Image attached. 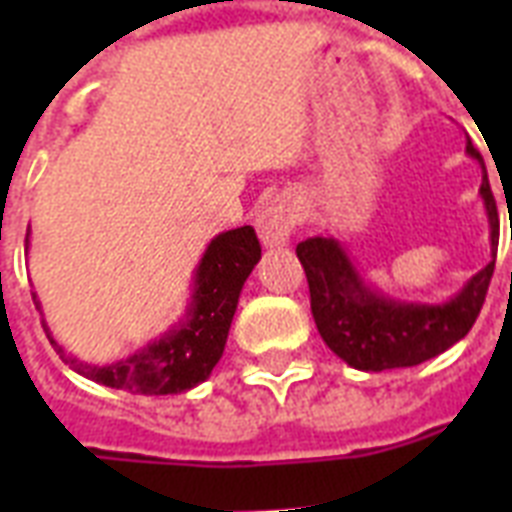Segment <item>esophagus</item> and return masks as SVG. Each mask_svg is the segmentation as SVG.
I'll return each mask as SVG.
<instances>
[{
  "label": "esophagus",
  "instance_id": "esophagus-1",
  "mask_svg": "<svg viewBox=\"0 0 512 512\" xmlns=\"http://www.w3.org/2000/svg\"><path fill=\"white\" fill-rule=\"evenodd\" d=\"M255 225L265 247H284L292 236V228H295V212L284 201H271L257 215Z\"/></svg>",
  "mask_w": 512,
  "mask_h": 512
}]
</instances>
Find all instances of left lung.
<instances>
[{"label":"left lung","mask_w":512,"mask_h":512,"mask_svg":"<svg viewBox=\"0 0 512 512\" xmlns=\"http://www.w3.org/2000/svg\"><path fill=\"white\" fill-rule=\"evenodd\" d=\"M465 151L484 170L481 199L492 228V263L481 268L452 300L438 305L390 300L358 276L340 241L313 236L297 244V257L308 276L311 311L319 335L353 369L385 372L398 366H417L452 348L476 324L494 276L500 212L486 177L484 159L470 140Z\"/></svg>","instance_id":"left-lung-1"}]
</instances>
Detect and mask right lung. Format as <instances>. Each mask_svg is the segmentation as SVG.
I'll return each mask as SVG.
<instances>
[{
  "instance_id": "obj_1",
  "label": "right lung",
  "mask_w": 512,
  "mask_h": 512,
  "mask_svg": "<svg viewBox=\"0 0 512 512\" xmlns=\"http://www.w3.org/2000/svg\"><path fill=\"white\" fill-rule=\"evenodd\" d=\"M28 247V233H26ZM260 260V241L252 225L233 228L209 241L207 252L201 257L193 281V297L185 319L164 332L159 340L135 350L124 361L111 366H92L66 356L58 342L52 340L47 324H42L60 358L71 364L87 380L116 390H130L140 396H170L196 388L212 374L220 361L231 329L233 313L239 305L244 281ZM39 308V300L34 295ZM42 311V308H39Z\"/></svg>"
}]
</instances>
